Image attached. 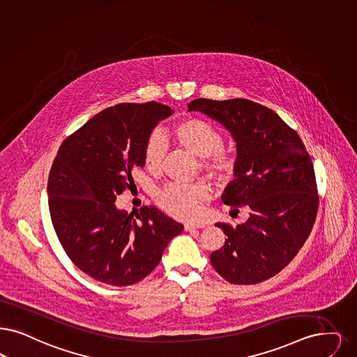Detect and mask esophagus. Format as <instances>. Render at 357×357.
I'll use <instances>...</instances> for the list:
<instances>
[{
  "instance_id": "esophagus-1",
  "label": "esophagus",
  "mask_w": 357,
  "mask_h": 357,
  "mask_svg": "<svg viewBox=\"0 0 357 357\" xmlns=\"http://www.w3.org/2000/svg\"><path fill=\"white\" fill-rule=\"evenodd\" d=\"M206 225L203 222H191V223H185V231H191V229H203Z\"/></svg>"
}]
</instances>
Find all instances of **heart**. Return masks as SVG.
Returning <instances> with one entry per match:
<instances>
[{"label": "heart", "mask_w": 357, "mask_h": 357, "mask_svg": "<svg viewBox=\"0 0 357 357\" xmlns=\"http://www.w3.org/2000/svg\"><path fill=\"white\" fill-rule=\"evenodd\" d=\"M172 134L176 143L194 155L202 158V167L219 179H227L236 169L238 157L234 151L223 147V134L213 123L190 116L179 121ZM166 143L160 134L153 132L144 143L143 162L150 172L163 167ZM211 188L204 181L191 185L172 183L157 192L158 204L174 218L195 219L199 216L203 203L210 199Z\"/></svg>", "instance_id": "b5f03b06"}]
</instances>
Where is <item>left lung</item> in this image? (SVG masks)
<instances>
[{"mask_svg":"<svg viewBox=\"0 0 357 357\" xmlns=\"http://www.w3.org/2000/svg\"><path fill=\"white\" fill-rule=\"evenodd\" d=\"M188 112L208 115L231 132L238 165L222 200L231 211L250 208L243 225H215L227 238L211 264L232 284L264 282L296 257L314 227L319 197L312 160L298 132L257 102L198 98Z\"/></svg>","mask_w":357,"mask_h":357,"instance_id":"obj_1","label":"left lung"}]
</instances>
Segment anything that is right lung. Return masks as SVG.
<instances>
[{"mask_svg": "<svg viewBox=\"0 0 357 357\" xmlns=\"http://www.w3.org/2000/svg\"><path fill=\"white\" fill-rule=\"evenodd\" d=\"M174 112L158 102L102 110L58 150L49 181V210L73 263L105 284H135L153 271L183 225L154 206L128 214L115 199L143 167V149L159 121Z\"/></svg>", "mask_w": 357, "mask_h": 357, "instance_id": "right-lung-1", "label": "right lung"}]
</instances>
